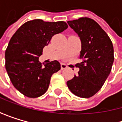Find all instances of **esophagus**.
<instances>
[{"mask_svg":"<svg viewBox=\"0 0 122 122\" xmlns=\"http://www.w3.org/2000/svg\"><path fill=\"white\" fill-rule=\"evenodd\" d=\"M61 69L62 70H64V69H67V66L65 64H61Z\"/></svg>","mask_w":122,"mask_h":122,"instance_id":"obj_1","label":"esophagus"}]
</instances>
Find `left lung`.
Returning a JSON list of instances; mask_svg holds the SVG:
<instances>
[{"instance_id":"1","label":"left lung","mask_w":122,"mask_h":122,"mask_svg":"<svg viewBox=\"0 0 122 122\" xmlns=\"http://www.w3.org/2000/svg\"><path fill=\"white\" fill-rule=\"evenodd\" d=\"M67 23L81 41L77 75L66 82L75 95L89 98L100 90L108 77L114 61L113 46L106 32L94 20L81 17Z\"/></svg>"}]
</instances>
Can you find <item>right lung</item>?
<instances>
[{
  "label": "right lung",
  "instance_id": "obj_1",
  "mask_svg": "<svg viewBox=\"0 0 122 122\" xmlns=\"http://www.w3.org/2000/svg\"><path fill=\"white\" fill-rule=\"evenodd\" d=\"M67 28L64 21L36 19L25 22L11 38L5 53L6 69L13 86L23 95L36 98L48 89L51 76L61 69V64L53 61L43 66L39 57L53 36Z\"/></svg>",
  "mask_w": 122,
  "mask_h": 122
}]
</instances>
